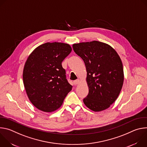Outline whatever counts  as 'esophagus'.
<instances>
[{
	"label": "esophagus",
	"mask_w": 147,
	"mask_h": 147,
	"mask_svg": "<svg viewBox=\"0 0 147 147\" xmlns=\"http://www.w3.org/2000/svg\"><path fill=\"white\" fill-rule=\"evenodd\" d=\"M80 82V80L79 79H77V80H74V81H73V83H74V85H77V84H78Z\"/></svg>",
	"instance_id": "1"
}]
</instances>
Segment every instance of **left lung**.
<instances>
[{
    "mask_svg": "<svg viewBox=\"0 0 147 147\" xmlns=\"http://www.w3.org/2000/svg\"><path fill=\"white\" fill-rule=\"evenodd\" d=\"M73 48L84 61L87 72L89 92L84 103L95 112L108 109L117 98L123 84L119 56L111 46L96 40L76 44Z\"/></svg>",
    "mask_w": 147,
    "mask_h": 147,
    "instance_id": "obj_1",
    "label": "left lung"
}]
</instances>
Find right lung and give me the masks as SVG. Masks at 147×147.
<instances>
[{"label": "right lung", "instance_id": "1", "mask_svg": "<svg viewBox=\"0 0 147 147\" xmlns=\"http://www.w3.org/2000/svg\"><path fill=\"white\" fill-rule=\"evenodd\" d=\"M71 50L67 44L47 42L37 47L28 57L23 82L30 100L37 109L45 112L57 110L71 90L73 86L61 66Z\"/></svg>", "mask_w": 147, "mask_h": 147}]
</instances>
